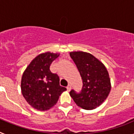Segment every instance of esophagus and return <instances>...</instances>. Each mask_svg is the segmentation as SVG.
<instances>
[{
    "label": "esophagus",
    "instance_id": "esophagus-1",
    "mask_svg": "<svg viewBox=\"0 0 134 134\" xmlns=\"http://www.w3.org/2000/svg\"><path fill=\"white\" fill-rule=\"evenodd\" d=\"M71 85H68V86H67V90H68V91H70L71 90Z\"/></svg>",
    "mask_w": 134,
    "mask_h": 134
}]
</instances>
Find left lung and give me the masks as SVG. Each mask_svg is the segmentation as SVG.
Instances as JSON below:
<instances>
[{
    "label": "left lung",
    "instance_id": "left-lung-1",
    "mask_svg": "<svg viewBox=\"0 0 134 134\" xmlns=\"http://www.w3.org/2000/svg\"><path fill=\"white\" fill-rule=\"evenodd\" d=\"M70 55L76 65L83 83L80 93L72 90L70 95L79 107L86 110L96 109L105 101L111 91L108 71L99 59L90 53L71 52Z\"/></svg>",
    "mask_w": 134,
    "mask_h": 134
}]
</instances>
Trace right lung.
<instances>
[{
  "mask_svg": "<svg viewBox=\"0 0 134 134\" xmlns=\"http://www.w3.org/2000/svg\"><path fill=\"white\" fill-rule=\"evenodd\" d=\"M58 53L40 54L30 62L21 78V88L28 104L38 111L53 107L66 88L60 85L58 74L51 72L49 67L59 56Z\"/></svg>",
  "mask_w": 134,
  "mask_h": 134,
  "instance_id": "1",
  "label": "right lung"
}]
</instances>
